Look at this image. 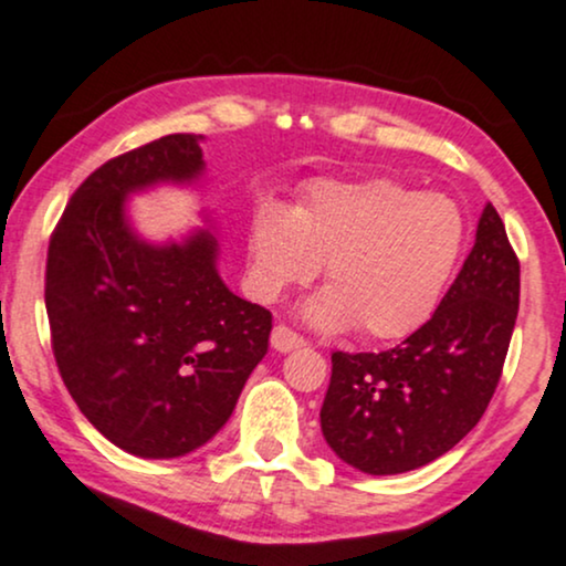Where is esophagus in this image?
<instances>
[{
    "instance_id": "obj_1",
    "label": "esophagus",
    "mask_w": 566,
    "mask_h": 566,
    "mask_svg": "<svg viewBox=\"0 0 566 566\" xmlns=\"http://www.w3.org/2000/svg\"><path fill=\"white\" fill-rule=\"evenodd\" d=\"M270 344H272V349H277V352H291V349L304 347L307 342H304V336H298L294 328H289V325H275V328H272Z\"/></svg>"
}]
</instances>
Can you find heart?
<instances>
[{"instance_id":"obj_1","label":"heart","mask_w":566,"mask_h":566,"mask_svg":"<svg viewBox=\"0 0 566 566\" xmlns=\"http://www.w3.org/2000/svg\"><path fill=\"white\" fill-rule=\"evenodd\" d=\"M467 245L455 201L395 179L317 182L294 211L259 206L249 222L251 277L264 298L315 277L307 304L323 331L357 325L368 342H397L434 315Z\"/></svg>"}]
</instances>
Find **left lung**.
<instances>
[{"label": "left lung", "instance_id": "obj_1", "mask_svg": "<svg viewBox=\"0 0 566 566\" xmlns=\"http://www.w3.org/2000/svg\"><path fill=\"white\" fill-rule=\"evenodd\" d=\"M520 312V259L495 206L440 307L387 352H334L321 408L325 442L365 474H402L455 448L480 423Z\"/></svg>", "mask_w": 566, "mask_h": 566}]
</instances>
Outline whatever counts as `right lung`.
Instances as JSON below:
<instances>
[{
    "instance_id": "1",
    "label": "right lung",
    "mask_w": 566,
    "mask_h": 566,
    "mask_svg": "<svg viewBox=\"0 0 566 566\" xmlns=\"http://www.w3.org/2000/svg\"><path fill=\"white\" fill-rule=\"evenodd\" d=\"M198 135H166L78 185L46 249L44 304L65 389L99 434L139 458H177L224 427L268 355L272 312L235 296L217 241L150 245L124 198L201 175Z\"/></svg>"
}]
</instances>
